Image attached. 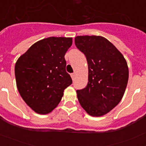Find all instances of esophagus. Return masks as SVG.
I'll return each instance as SVG.
<instances>
[{
	"instance_id": "1",
	"label": "esophagus",
	"mask_w": 146,
	"mask_h": 146,
	"mask_svg": "<svg viewBox=\"0 0 146 146\" xmlns=\"http://www.w3.org/2000/svg\"><path fill=\"white\" fill-rule=\"evenodd\" d=\"M71 77H72V80H74V77H75V74H74V73H72V74H71Z\"/></svg>"
}]
</instances>
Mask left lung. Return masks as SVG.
Here are the masks:
<instances>
[{"instance_id": "obj_1", "label": "left lung", "mask_w": 146, "mask_h": 146, "mask_svg": "<svg viewBox=\"0 0 146 146\" xmlns=\"http://www.w3.org/2000/svg\"><path fill=\"white\" fill-rule=\"evenodd\" d=\"M74 42L88 66V82L85 88L77 91L78 101L91 116L104 115L124 94L129 79L126 60L111 42L100 36H78Z\"/></svg>"}]
</instances>
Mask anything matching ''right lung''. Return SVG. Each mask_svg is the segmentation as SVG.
I'll return each mask as SVG.
<instances>
[{"label": "right lung", "mask_w": 146, "mask_h": 146, "mask_svg": "<svg viewBox=\"0 0 146 146\" xmlns=\"http://www.w3.org/2000/svg\"><path fill=\"white\" fill-rule=\"evenodd\" d=\"M72 38L49 37L33 44L15 64L17 87L25 102L38 114H48L72 83L65 55Z\"/></svg>", "instance_id": "right-lung-1"}]
</instances>
